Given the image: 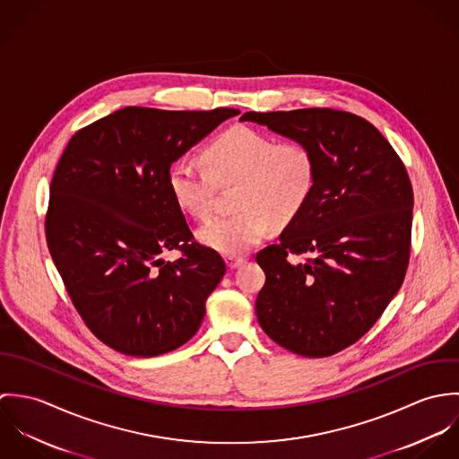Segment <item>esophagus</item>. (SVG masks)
Here are the masks:
<instances>
[{"label": "esophagus", "instance_id": "obj_1", "mask_svg": "<svg viewBox=\"0 0 459 459\" xmlns=\"http://www.w3.org/2000/svg\"><path fill=\"white\" fill-rule=\"evenodd\" d=\"M246 262L244 258H240V256H228L226 258V263H228V268H237V266H240L242 263Z\"/></svg>", "mask_w": 459, "mask_h": 459}]
</instances>
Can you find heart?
<instances>
[{
  "instance_id": "obj_1",
  "label": "heart",
  "mask_w": 459,
  "mask_h": 459,
  "mask_svg": "<svg viewBox=\"0 0 459 459\" xmlns=\"http://www.w3.org/2000/svg\"><path fill=\"white\" fill-rule=\"evenodd\" d=\"M204 164L180 157L169 169L175 203L195 219L212 212L217 186L237 184L235 213L215 217L197 231L203 246L228 256L260 244L272 224H290L315 191L318 162L302 141H277L251 127H233L204 150Z\"/></svg>"
}]
</instances>
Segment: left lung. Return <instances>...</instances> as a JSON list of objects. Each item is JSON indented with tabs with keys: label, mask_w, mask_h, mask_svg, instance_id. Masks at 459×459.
<instances>
[{
	"label": "left lung",
	"mask_w": 459,
	"mask_h": 459,
	"mask_svg": "<svg viewBox=\"0 0 459 459\" xmlns=\"http://www.w3.org/2000/svg\"><path fill=\"white\" fill-rule=\"evenodd\" d=\"M316 155L315 191L256 262L264 333L302 357L357 342L403 284L413 191L391 143L368 120L328 108L242 115ZM307 256L302 263L299 258Z\"/></svg>",
	"instance_id": "1"
}]
</instances>
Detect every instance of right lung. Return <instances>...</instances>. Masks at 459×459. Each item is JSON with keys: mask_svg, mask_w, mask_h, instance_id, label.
Returning a JSON list of instances; mask_svg holds the SVG:
<instances>
[{"mask_svg": "<svg viewBox=\"0 0 459 459\" xmlns=\"http://www.w3.org/2000/svg\"><path fill=\"white\" fill-rule=\"evenodd\" d=\"M238 109L124 108L75 132L51 180L46 238L74 307L109 348L155 357L187 342L221 282L169 191L171 164ZM178 248L177 263L160 255Z\"/></svg>", "mask_w": 459, "mask_h": 459, "instance_id": "right-lung-1", "label": "right lung"}]
</instances>
